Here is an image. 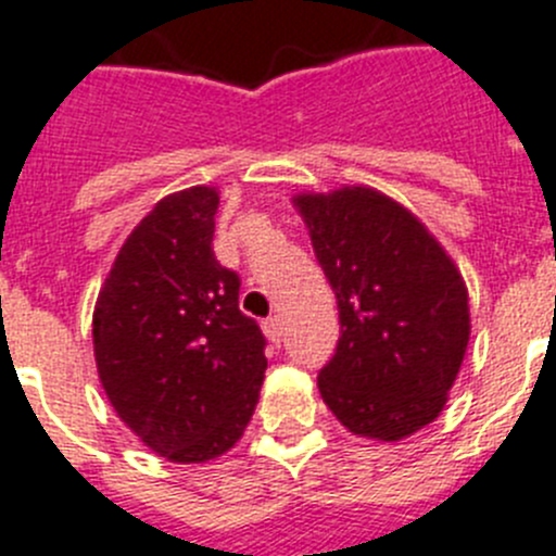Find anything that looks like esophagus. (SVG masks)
Wrapping results in <instances>:
<instances>
[{"instance_id":"1","label":"esophagus","mask_w":556,"mask_h":556,"mask_svg":"<svg viewBox=\"0 0 556 556\" xmlns=\"http://www.w3.org/2000/svg\"><path fill=\"white\" fill-rule=\"evenodd\" d=\"M263 331H266V337L271 342H282V324H279V318L277 315H274V318H268V320H263Z\"/></svg>"}]
</instances>
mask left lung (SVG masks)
Returning <instances> with one entry per match:
<instances>
[{"label": "left lung", "mask_w": 556, "mask_h": 556, "mask_svg": "<svg viewBox=\"0 0 556 556\" xmlns=\"http://www.w3.org/2000/svg\"><path fill=\"white\" fill-rule=\"evenodd\" d=\"M340 309L318 372L326 406L354 435L401 442L447 403L469 345V290L417 216L370 186L295 194Z\"/></svg>", "instance_id": "8db88e82"}]
</instances>
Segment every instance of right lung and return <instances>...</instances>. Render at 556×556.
<instances>
[{
  "mask_svg": "<svg viewBox=\"0 0 556 556\" xmlns=\"http://www.w3.org/2000/svg\"><path fill=\"white\" fill-rule=\"evenodd\" d=\"M219 191L159 200L121 247L92 313V351L117 417L161 458L205 464L238 442L268 362L238 309L241 279L214 257Z\"/></svg>",
  "mask_w": 556,
  "mask_h": 556,
  "instance_id": "add662e5",
  "label": "right lung"
}]
</instances>
